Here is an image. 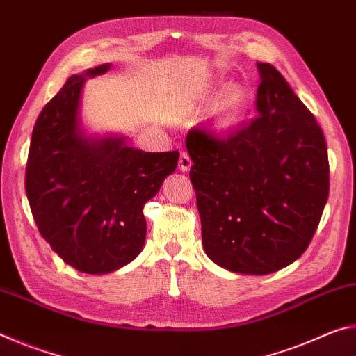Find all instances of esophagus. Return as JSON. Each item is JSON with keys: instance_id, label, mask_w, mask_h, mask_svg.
Masks as SVG:
<instances>
[{"instance_id": "34e87169", "label": "esophagus", "mask_w": 356, "mask_h": 356, "mask_svg": "<svg viewBox=\"0 0 356 356\" xmlns=\"http://www.w3.org/2000/svg\"><path fill=\"white\" fill-rule=\"evenodd\" d=\"M191 159H190V155L186 154V152H182L180 154V159H179V168H180V171H188L190 168H191Z\"/></svg>"}]
</instances>
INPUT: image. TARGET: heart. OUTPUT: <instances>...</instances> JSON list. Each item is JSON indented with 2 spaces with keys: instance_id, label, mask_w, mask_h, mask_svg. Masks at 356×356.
<instances>
[{
  "instance_id": "obj_1",
  "label": "heart",
  "mask_w": 356,
  "mask_h": 356,
  "mask_svg": "<svg viewBox=\"0 0 356 356\" xmlns=\"http://www.w3.org/2000/svg\"><path fill=\"white\" fill-rule=\"evenodd\" d=\"M240 108H242V94L238 91H232L225 100V105L221 108L220 114V125L221 127H229L238 119Z\"/></svg>"
}]
</instances>
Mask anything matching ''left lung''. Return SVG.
Here are the masks:
<instances>
[{"instance_id": "1", "label": "left lung", "mask_w": 356, "mask_h": 356, "mask_svg": "<svg viewBox=\"0 0 356 356\" xmlns=\"http://www.w3.org/2000/svg\"><path fill=\"white\" fill-rule=\"evenodd\" d=\"M259 116L226 138L191 129L206 254L242 275H268L308 248L330 191L323 131L272 64L257 63Z\"/></svg>"}]
</instances>
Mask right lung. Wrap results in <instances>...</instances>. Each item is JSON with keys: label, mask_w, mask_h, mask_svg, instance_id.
<instances>
[{"label": "right lung", "mask_w": 356, "mask_h": 356, "mask_svg": "<svg viewBox=\"0 0 356 356\" xmlns=\"http://www.w3.org/2000/svg\"><path fill=\"white\" fill-rule=\"evenodd\" d=\"M72 75L40 111L29 146L25 188L35 225L51 250L78 272L111 273L140 254L143 207L177 166L179 152H143L122 136L91 138L80 122L88 76Z\"/></svg>", "instance_id": "add662e5"}]
</instances>
